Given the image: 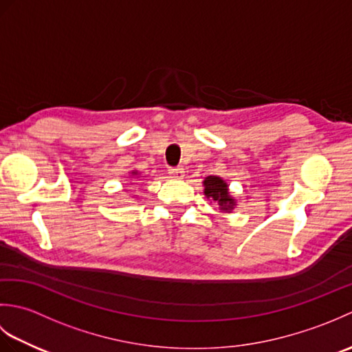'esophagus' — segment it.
<instances>
[{"instance_id": "34e87169", "label": "esophagus", "mask_w": 352, "mask_h": 352, "mask_svg": "<svg viewBox=\"0 0 352 352\" xmlns=\"http://www.w3.org/2000/svg\"><path fill=\"white\" fill-rule=\"evenodd\" d=\"M169 174L172 178H177V180H180V178L184 177V170L182 168H169Z\"/></svg>"}]
</instances>
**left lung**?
Masks as SVG:
<instances>
[{"mask_svg": "<svg viewBox=\"0 0 352 352\" xmlns=\"http://www.w3.org/2000/svg\"><path fill=\"white\" fill-rule=\"evenodd\" d=\"M204 195L207 199H213L218 203L222 212L230 213L236 206V201L228 192V184L221 177L208 175L204 180Z\"/></svg>", "mask_w": 352, "mask_h": 352, "instance_id": "obj_1", "label": "left lung"}]
</instances>
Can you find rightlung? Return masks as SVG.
Instances as JSON below:
<instances>
[{
    "label": "right lung",
    "instance_id": "right-lung-1",
    "mask_svg": "<svg viewBox=\"0 0 352 352\" xmlns=\"http://www.w3.org/2000/svg\"><path fill=\"white\" fill-rule=\"evenodd\" d=\"M131 175H138V170H133V172H131Z\"/></svg>",
    "mask_w": 352,
    "mask_h": 352
}]
</instances>
